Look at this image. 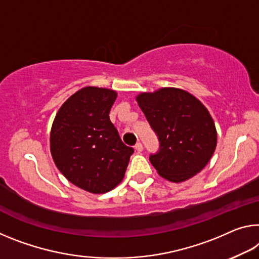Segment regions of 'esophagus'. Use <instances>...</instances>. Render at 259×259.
Wrapping results in <instances>:
<instances>
[{"instance_id":"obj_1","label":"esophagus","mask_w":259,"mask_h":259,"mask_svg":"<svg viewBox=\"0 0 259 259\" xmlns=\"http://www.w3.org/2000/svg\"><path fill=\"white\" fill-rule=\"evenodd\" d=\"M135 149H136L137 152H142L143 151V145L142 143H137L136 145H135Z\"/></svg>"}]
</instances>
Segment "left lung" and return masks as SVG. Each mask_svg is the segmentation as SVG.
Instances as JSON below:
<instances>
[{
	"label": "left lung",
	"mask_w": 259,
	"mask_h": 259,
	"mask_svg": "<svg viewBox=\"0 0 259 259\" xmlns=\"http://www.w3.org/2000/svg\"><path fill=\"white\" fill-rule=\"evenodd\" d=\"M136 100L159 139V151L150 155L159 175L179 183L199 173L217 146L214 122L202 102L175 88L141 93Z\"/></svg>",
	"instance_id": "obj_1"
}]
</instances>
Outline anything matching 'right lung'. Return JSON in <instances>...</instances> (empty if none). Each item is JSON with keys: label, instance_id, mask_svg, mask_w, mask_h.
Wrapping results in <instances>:
<instances>
[{"label": "right lung", "instance_id": "add662e5", "mask_svg": "<svg viewBox=\"0 0 259 259\" xmlns=\"http://www.w3.org/2000/svg\"><path fill=\"white\" fill-rule=\"evenodd\" d=\"M117 94L89 86L61 106L51 131L56 167L76 187L104 194L120 183L134 149L121 141L109 120Z\"/></svg>", "mask_w": 259, "mask_h": 259}]
</instances>
